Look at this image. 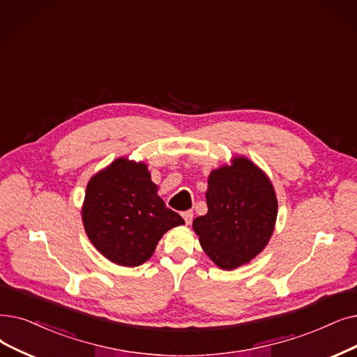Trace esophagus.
Instances as JSON below:
<instances>
[{"label":"esophagus","mask_w":357,"mask_h":357,"mask_svg":"<svg viewBox=\"0 0 357 357\" xmlns=\"http://www.w3.org/2000/svg\"><path fill=\"white\" fill-rule=\"evenodd\" d=\"M192 211L191 210H188V211H183L182 213V217H183V220H185V223H187V225H190L191 222H192Z\"/></svg>","instance_id":"34e87169"}]
</instances>
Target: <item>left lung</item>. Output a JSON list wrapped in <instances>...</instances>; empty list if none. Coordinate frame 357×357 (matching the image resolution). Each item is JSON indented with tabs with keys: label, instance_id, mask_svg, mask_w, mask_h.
Returning <instances> with one entry per match:
<instances>
[{
	"label": "left lung",
	"instance_id": "left-lung-1",
	"mask_svg": "<svg viewBox=\"0 0 357 357\" xmlns=\"http://www.w3.org/2000/svg\"><path fill=\"white\" fill-rule=\"evenodd\" d=\"M208 211L192 222L199 245L222 270L248 264L267 246L277 220L270 178L243 156L211 170L206 192Z\"/></svg>",
	"mask_w": 357,
	"mask_h": 357
}]
</instances>
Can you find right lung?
Returning a JSON list of instances; mask_svg holds the SVG:
<instances>
[{
  "label": "right lung",
  "instance_id": "add662e5",
  "mask_svg": "<svg viewBox=\"0 0 357 357\" xmlns=\"http://www.w3.org/2000/svg\"><path fill=\"white\" fill-rule=\"evenodd\" d=\"M144 162L118 158L87 183L82 219L93 246L111 262L138 267L156 250L162 236L183 225L158 195Z\"/></svg>",
  "mask_w": 357,
  "mask_h": 357
}]
</instances>
